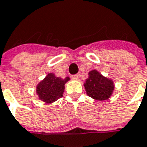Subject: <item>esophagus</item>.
Returning <instances> with one entry per match:
<instances>
[{"label": "esophagus", "instance_id": "esophagus-1", "mask_svg": "<svg viewBox=\"0 0 147 147\" xmlns=\"http://www.w3.org/2000/svg\"><path fill=\"white\" fill-rule=\"evenodd\" d=\"M71 77V79H73V80H78L79 75H77V74H76V75H72Z\"/></svg>", "mask_w": 147, "mask_h": 147}]
</instances>
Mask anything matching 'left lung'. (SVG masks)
I'll use <instances>...</instances> for the list:
<instances>
[{
	"label": "left lung",
	"mask_w": 147,
	"mask_h": 147,
	"mask_svg": "<svg viewBox=\"0 0 147 147\" xmlns=\"http://www.w3.org/2000/svg\"><path fill=\"white\" fill-rule=\"evenodd\" d=\"M84 86L88 96L98 101L108 99L115 89L113 80L105 77L97 70L89 71V77L85 80Z\"/></svg>",
	"instance_id": "left-lung-1"
}]
</instances>
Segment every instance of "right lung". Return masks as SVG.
Returning <instances> with one entry per match:
<instances>
[{
  "instance_id": "right-lung-1",
  "label": "right lung",
  "mask_w": 147,
  "mask_h": 147,
  "mask_svg": "<svg viewBox=\"0 0 147 147\" xmlns=\"http://www.w3.org/2000/svg\"><path fill=\"white\" fill-rule=\"evenodd\" d=\"M70 80L69 77L62 79L53 73L48 75L36 85L38 98L46 103H52L62 98L65 89V84Z\"/></svg>"
}]
</instances>
